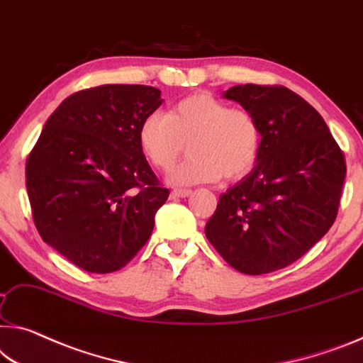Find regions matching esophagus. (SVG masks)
I'll return each mask as SVG.
<instances>
[{
  "mask_svg": "<svg viewBox=\"0 0 363 363\" xmlns=\"http://www.w3.org/2000/svg\"><path fill=\"white\" fill-rule=\"evenodd\" d=\"M191 193H193L191 189H180V188H177V189H174V191H172V196H175V198H188Z\"/></svg>",
  "mask_w": 363,
  "mask_h": 363,
  "instance_id": "1",
  "label": "esophagus"
}]
</instances>
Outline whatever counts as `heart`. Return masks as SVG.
<instances>
[{"mask_svg":"<svg viewBox=\"0 0 363 363\" xmlns=\"http://www.w3.org/2000/svg\"><path fill=\"white\" fill-rule=\"evenodd\" d=\"M143 154L169 172L188 144L189 157L170 174L174 185L238 180L253 169L261 149V128L252 111L232 108L211 94L178 100L167 115H147L138 131Z\"/></svg>","mask_w":363,"mask_h":363,"instance_id":"1","label":"heart"}]
</instances>
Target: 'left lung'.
I'll use <instances>...</instances> for the list:
<instances>
[{"label":"left lung","instance_id":"8db88e82","mask_svg":"<svg viewBox=\"0 0 363 363\" xmlns=\"http://www.w3.org/2000/svg\"><path fill=\"white\" fill-rule=\"evenodd\" d=\"M224 97L252 111L261 149L250 174L219 196L206 237L243 274L282 269L308 252L337 216L342 150L321 115L284 86H233Z\"/></svg>","mask_w":363,"mask_h":363}]
</instances>
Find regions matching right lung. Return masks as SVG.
<instances>
[{"label":"right lung","mask_w":363,"mask_h":363,"mask_svg":"<svg viewBox=\"0 0 363 363\" xmlns=\"http://www.w3.org/2000/svg\"><path fill=\"white\" fill-rule=\"evenodd\" d=\"M164 100L150 86L105 84L65 99L26 164L32 216L43 242L97 274L130 263L150 237L169 189L138 141Z\"/></svg>","instance_id":"right-lung-1"}]
</instances>
